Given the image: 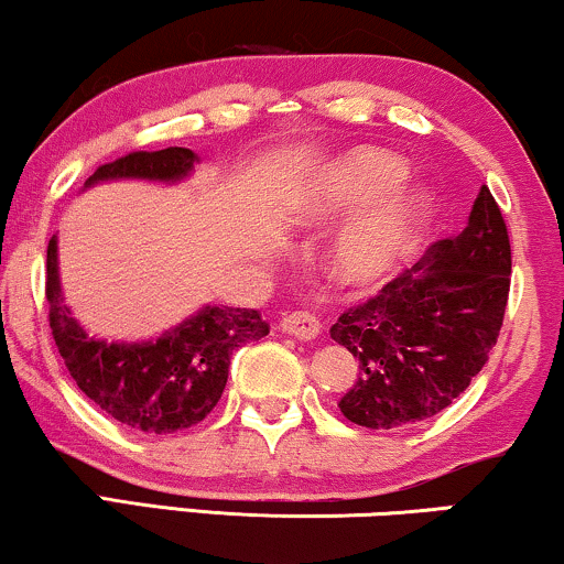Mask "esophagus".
Returning <instances> with one entry per match:
<instances>
[{
  "instance_id": "1",
  "label": "esophagus",
  "mask_w": 564,
  "mask_h": 564,
  "mask_svg": "<svg viewBox=\"0 0 564 564\" xmlns=\"http://www.w3.org/2000/svg\"><path fill=\"white\" fill-rule=\"evenodd\" d=\"M280 330L288 336L303 338V341H311L321 334V323L313 318L311 313H290L280 321Z\"/></svg>"
}]
</instances>
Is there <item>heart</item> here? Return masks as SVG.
I'll list each match as a JSON object with an SVG mask.
<instances>
[{
    "label": "heart",
    "mask_w": 564,
    "mask_h": 564,
    "mask_svg": "<svg viewBox=\"0 0 564 564\" xmlns=\"http://www.w3.org/2000/svg\"><path fill=\"white\" fill-rule=\"evenodd\" d=\"M411 174L398 153L359 145L326 161L300 192L297 226L326 228L346 220L328 251V274L344 290L382 288L434 220V195L423 184H405Z\"/></svg>",
    "instance_id": "1"
}]
</instances>
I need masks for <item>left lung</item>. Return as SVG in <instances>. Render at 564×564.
Wrapping results in <instances>:
<instances>
[{
  "label": "left lung",
  "instance_id": "obj_1",
  "mask_svg": "<svg viewBox=\"0 0 564 564\" xmlns=\"http://www.w3.org/2000/svg\"><path fill=\"white\" fill-rule=\"evenodd\" d=\"M511 288V243L490 189L467 228L436 241L419 264L349 307L330 338L359 361L338 408L365 429H403L442 413L485 367Z\"/></svg>",
  "mask_w": 564,
  "mask_h": 564
}]
</instances>
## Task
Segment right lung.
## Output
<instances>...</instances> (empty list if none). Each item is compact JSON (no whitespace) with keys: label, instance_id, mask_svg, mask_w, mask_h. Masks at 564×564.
<instances>
[{"label":"right lung","instance_id":"obj_1","mask_svg":"<svg viewBox=\"0 0 564 564\" xmlns=\"http://www.w3.org/2000/svg\"><path fill=\"white\" fill-rule=\"evenodd\" d=\"M195 164H199L197 153L180 145L153 153L135 151L99 166L84 182V189L120 180L176 184L195 172ZM45 295L53 338L68 375L97 408L143 434H174L203 421L226 390L234 351L269 334L257 311L203 305L149 341L89 336L64 303L58 236L48 243Z\"/></svg>","mask_w":564,"mask_h":564}]
</instances>
